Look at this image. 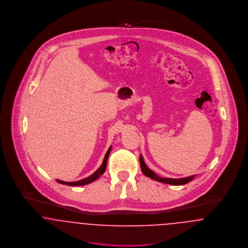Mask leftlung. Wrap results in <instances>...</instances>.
<instances>
[{"label": "left lung", "instance_id": "8db88e82", "mask_svg": "<svg viewBox=\"0 0 248 248\" xmlns=\"http://www.w3.org/2000/svg\"><path fill=\"white\" fill-rule=\"evenodd\" d=\"M140 167H141L142 173L146 176V177L153 178L156 181L162 182V183H165V184H170V185H175V186H178V185H184L189 183V181H191L195 176H189V177H183V178H168V177H159L158 175H156L152 169H150L147 165L144 162V159L140 155Z\"/></svg>", "mask_w": 248, "mask_h": 248}]
</instances>
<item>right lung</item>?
<instances>
[{"instance_id": "obj_1", "label": "right lung", "mask_w": 248, "mask_h": 248, "mask_svg": "<svg viewBox=\"0 0 248 248\" xmlns=\"http://www.w3.org/2000/svg\"><path fill=\"white\" fill-rule=\"evenodd\" d=\"M110 150H111V146L108 148V152L105 154V157L103 159L102 165H100V167L94 173H93L91 176L83 178L81 180H78V181H73V182H66V181H62V180H59V179H57V181L60 183V184L67 185V186H83V185H86V184H89V183L93 182L95 179H97L98 177H100L102 174H104V172L106 170L107 162H108V155H109V153H110Z\"/></svg>"}]
</instances>
